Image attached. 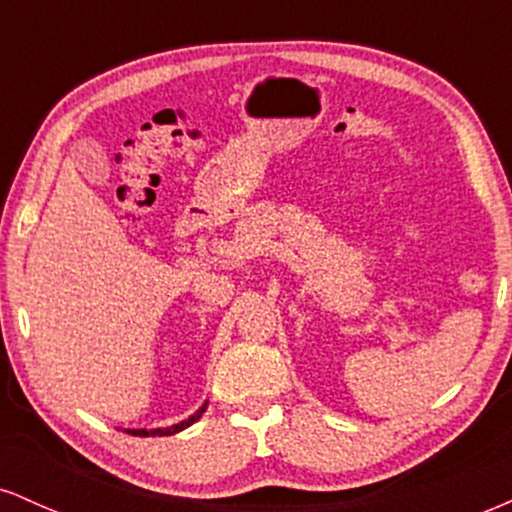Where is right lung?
Returning a JSON list of instances; mask_svg holds the SVG:
<instances>
[{
    "mask_svg": "<svg viewBox=\"0 0 512 512\" xmlns=\"http://www.w3.org/2000/svg\"><path fill=\"white\" fill-rule=\"evenodd\" d=\"M204 411H207V402H204L202 407H199L195 414L190 416V419L180 421V424H173V426H168V428H151V431H149V428H127V433H132V436H142V438H146V436H173V433L185 431L187 426H192V424H195V421L202 419Z\"/></svg>",
    "mask_w": 512,
    "mask_h": 512,
    "instance_id": "right-lung-1",
    "label": "right lung"
}]
</instances>
